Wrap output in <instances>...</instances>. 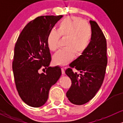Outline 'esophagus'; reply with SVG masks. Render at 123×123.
Instances as JSON below:
<instances>
[{
	"mask_svg": "<svg viewBox=\"0 0 123 123\" xmlns=\"http://www.w3.org/2000/svg\"><path fill=\"white\" fill-rule=\"evenodd\" d=\"M61 70H62V74L63 75H64V74H65V69H64V68H62Z\"/></svg>",
	"mask_w": 123,
	"mask_h": 123,
	"instance_id": "obj_1",
	"label": "esophagus"
}]
</instances>
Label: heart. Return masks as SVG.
I'll list each match as a JSON object with an SVG mask.
<instances>
[{
  "label": "heart",
  "mask_w": 123,
  "mask_h": 123,
  "mask_svg": "<svg viewBox=\"0 0 123 123\" xmlns=\"http://www.w3.org/2000/svg\"><path fill=\"white\" fill-rule=\"evenodd\" d=\"M61 36L68 37L67 48L60 49L54 56L55 63L65 65L73 60L75 52H82L89 46L93 37L90 25L79 17H68L62 21L58 30H51L48 36V45L52 51H56L59 47Z\"/></svg>",
  "instance_id": "obj_1"
}]
</instances>
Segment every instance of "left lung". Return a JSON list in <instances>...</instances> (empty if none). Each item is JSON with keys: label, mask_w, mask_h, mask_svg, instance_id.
<instances>
[{"label": "left lung", "mask_w": 123, "mask_h": 123, "mask_svg": "<svg viewBox=\"0 0 123 123\" xmlns=\"http://www.w3.org/2000/svg\"><path fill=\"white\" fill-rule=\"evenodd\" d=\"M93 37L89 46L72 62L65 73L71 80L66 95L72 104L81 105L88 102L102 85L107 65L106 40L98 24L90 21ZM74 68L80 73H74Z\"/></svg>", "instance_id": "left-lung-1"}]
</instances>
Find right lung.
I'll return each instance as SVG.
<instances>
[{"instance_id":"right-lung-1","label":"right lung","mask_w":123,"mask_h":123,"mask_svg":"<svg viewBox=\"0 0 123 123\" xmlns=\"http://www.w3.org/2000/svg\"><path fill=\"white\" fill-rule=\"evenodd\" d=\"M62 15L40 16L27 24L18 37L12 62L16 87L21 99L37 108L46 102L52 86L59 80L61 69L49 67L51 61L48 34ZM41 68L47 69L39 73Z\"/></svg>"}]
</instances>
